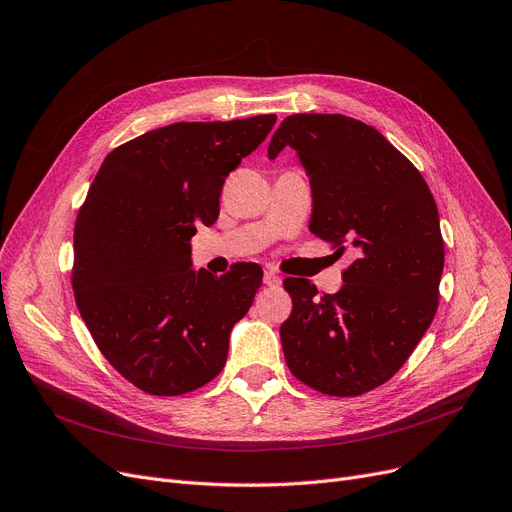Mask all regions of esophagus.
I'll list each match as a JSON object with an SVG mask.
<instances>
[{"label":"esophagus","instance_id":"esophagus-1","mask_svg":"<svg viewBox=\"0 0 512 512\" xmlns=\"http://www.w3.org/2000/svg\"><path fill=\"white\" fill-rule=\"evenodd\" d=\"M264 283L271 285V288H277V285L281 283V277L269 269V271H264Z\"/></svg>","mask_w":512,"mask_h":512}]
</instances>
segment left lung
<instances>
[{
    "label": "left lung",
    "instance_id": "1",
    "mask_svg": "<svg viewBox=\"0 0 512 512\" xmlns=\"http://www.w3.org/2000/svg\"><path fill=\"white\" fill-rule=\"evenodd\" d=\"M292 147L313 191L309 229L336 254L355 248L336 294L288 277L281 325L290 372L315 391L357 397L393 378L439 306L443 237L435 197L414 163L376 128L346 115L281 121L269 157Z\"/></svg>",
    "mask_w": 512,
    "mask_h": 512
}]
</instances>
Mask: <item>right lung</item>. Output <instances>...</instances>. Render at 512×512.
<instances>
[{"label": "right lung", "mask_w": 512, "mask_h": 512, "mask_svg": "<svg viewBox=\"0 0 512 512\" xmlns=\"http://www.w3.org/2000/svg\"><path fill=\"white\" fill-rule=\"evenodd\" d=\"M277 115L180 121L113 149L75 222L73 294L105 359L140 391L176 397L214 380L262 283L256 262L191 269L195 224Z\"/></svg>", "instance_id": "add662e5"}]
</instances>
